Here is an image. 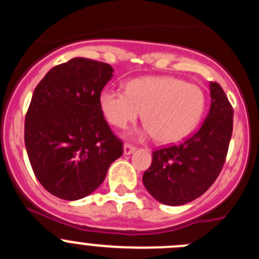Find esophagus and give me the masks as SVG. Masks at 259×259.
Wrapping results in <instances>:
<instances>
[{
  "label": "esophagus",
  "instance_id": "obj_1",
  "mask_svg": "<svg viewBox=\"0 0 259 259\" xmlns=\"http://www.w3.org/2000/svg\"><path fill=\"white\" fill-rule=\"evenodd\" d=\"M135 149H136V146L132 145V144L130 143L124 144V154H131V153L135 152Z\"/></svg>",
  "mask_w": 259,
  "mask_h": 259
}]
</instances>
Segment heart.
<instances>
[{
    "mask_svg": "<svg viewBox=\"0 0 259 259\" xmlns=\"http://www.w3.org/2000/svg\"><path fill=\"white\" fill-rule=\"evenodd\" d=\"M100 106L107 122L116 128H125L143 113L148 134L161 143H175L200 122L205 95L198 85L178 77L146 76L128 81L125 91L105 89Z\"/></svg>",
    "mask_w": 259,
    "mask_h": 259,
    "instance_id": "heart-1",
    "label": "heart"
}]
</instances>
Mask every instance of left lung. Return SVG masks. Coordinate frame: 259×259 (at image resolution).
Instances as JSON below:
<instances>
[{
  "mask_svg": "<svg viewBox=\"0 0 259 259\" xmlns=\"http://www.w3.org/2000/svg\"><path fill=\"white\" fill-rule=\"evenodd\" d=\"M211 105L205 122L179 144L153 150L143 183L164 205H184L202 196L221 174L233 127V109L223 88L210 83Z\"/></svg>",
  "mask_w": 259,
  "mask_h": 259,
  "instance_id": "obj_1",
  "label": "left lung"
}]
</instances>
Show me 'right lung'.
<instances>
[{
	"instance_id": "1",
	"label": "right lung",
	"mask_w": 259,
	"mask_h": 259,
	"mask_svg": "<svg viewBox=\"0 0 259 259\" xmlns=\"http://www.w3.org/2000/svg\"><path fill=\"white\" fill-rule=\"evenodd\" d=\"M113 72L105 62L72 58L54 66L36 87L24 143L36 179L56 197L74 201L95 192L123 154V141L100 106Z\"/></svg>"
}]
</instances>
